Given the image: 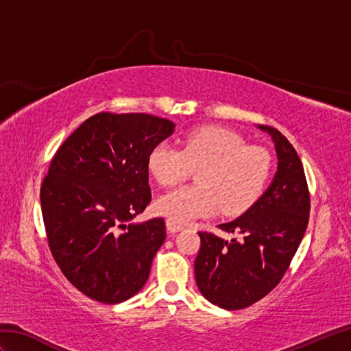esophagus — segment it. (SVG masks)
Wrapping results in <instances>:
<instances>
[{
  "label": "esophagus",
  "mask_w": 351,
  "mask_h": 351,
  "mask_svg": "<svg viewBox=\"0 0 351 351\" xmlns=\"http://www.w3.org/2000/svg\"><path fill=\"white\" fill-rule=\"evenodd\" d=\"M166 226H167V230H169L170 234H176V232H180V230L184 229L182 225H178V223L171 221V220H167V221H166Z\"/></svg>",
  "instance_id": "obj_1"
}]
</instances>
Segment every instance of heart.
<instances>
[{
  "label": "heart",
  "mask_w": 351,
  "mask_h": 351,
  "mask_svg": "<svg viewBox=\"0 0 351 351\" xmlns=\"http://www.w3.org/2000/svg\"><path fill=\"white\" fill-rule=\"evenodd\" d=\"M199 167L196 185L171 190L156 200V210L169 220L184 225L219 210H247L268 181L271 155L263 146L247 145L234 131L205 126L191 131L182 149L161 141L147 156V169L161 185L181 182Z\"/></svg>",
  "instance_id": "heart-1"
}]
</instances>
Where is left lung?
Returning <instances> with one entry per match:
<instances>
[{
	"label": "left lung",
	"mask_w": 351,
	"mask_h": 351,
	"mask_svg": "<svg viewBox=\"0 0 351 351\" xmlns=\"http://www.w3.org/2000/svg\"><path fill=\"white\" fill-rule=\"evenodd\" d=\"M278 171L270 187L240 217L221 223L241 240L199 232L195 261L197 288L213 304L237 311L263 299L280 282L308 228L311 197L303 164L285 136L271 126Z\"/></svg>",
	"instance_id": "8db88e82"
}]
</instances>
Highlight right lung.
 <instances>
[{
    "instance_id": "right-lung-1",
    "label": "right lung",
    "mask_w": 351,
    "mask_h": 351,
    "mask_svg": "<svg viewBox=\"0 0 351 351\" xmlns=\"http://www.w3.org/2000/svg\"><path fill=\"white\" fill-rule=\"evenodd\" d=\"M175 130L145 113H98L57 149L40 187L52 256L73 287L114 304L143 288L166 240L164 219L130 220L151 202L147 156Z\"/></svg>"
}]
</instances>
